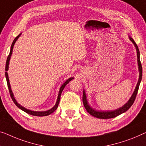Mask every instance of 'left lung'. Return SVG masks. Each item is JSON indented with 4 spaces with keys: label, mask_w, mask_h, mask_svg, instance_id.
Instances as JSON below:
<instances>
[{
    "label": "left lung",
    "mask_w": 146,
    "mask_h": 146,
    "mask_svg": "<svg viewBox=\"0 0 146 146\" xmlns=\"http://www.w3.org/2000/svg\"><path fill=\"white\" fill-rule=\"evenodd\" d=\"M129 38H130V40L134 43V46H136V51H137V56H138V69H139V71H140V77H139V80H138V83H137L135 90H134L133 94H132L131 98H130L129 102H128L125 106H123V107L118 109V110H116L114 111H96L94 110H93L92 108H91L90 106H88V103H87L85 92H84V91H83V94H82V102H83L84 108H85L87 112H88V113H90L91 115H92V116L96 117V118L103 119L114 118V117L118 116V115L123 113H125V111H127L129 110L130 107H131L134 101H135L137 93H138V91L139 86H140L141 80H142V64H141L140 60V51H139L138 46H137V44H136V42H134L133 38H132L131 37H129Z\"/></svg>",
    "instance_id": "8db88e82"
}]
</instances>
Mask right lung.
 Wrapping results in <instances>:
<instances>
[{"mask_svg":"<svg viewBox=\"0 0 146 146\" xmlns=\"http://www.w3.org/2000/svg\"><path fill=\"white\" fill-rule=\"evenodd\" d=\"M21 35V34H19L17 35L16 38H14V41H13L12 45H11V48H10V54L8 56V58H7V60H6V67H5V70H6V72H5V75H6V81H7V84H8V90H9V92H10V96L12 98L13 102H14V103L16 104L17 107H18L19 109H21V110H23V111H25L28 114H30L31 115H34V116H38V117H43V116H47V115H49L50 114H51L53 113L54 111H55L56 109L58 108V104H59V102L60 100V96H61V94H62L63 90H64V88H65V86H66V84L67 83H69V81H71V80L73 79V78H69V79H67L66 82H64V84H62V86H61V88L60 89V91H59V94H58V99H57V102H56V105L54 106V107L52 108L51 110H48V111H31V110H27V109H25V108L22 107V106L19 105V104L17 103L16 102V100H15L14 97V95H13V93L12 92V90H11V88H10V82H9V79H8V73L6 71H8V65H9V61L10 59V56L12 55V50H13V47H14V45L15 44V42H16V41L17 40V39L19 38V36Z\"/></svg>","mask_w":146,"mask_h":146,"instance_id":"add662e5","label":"right lung"}]
</instances>
